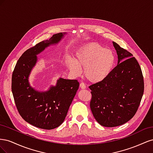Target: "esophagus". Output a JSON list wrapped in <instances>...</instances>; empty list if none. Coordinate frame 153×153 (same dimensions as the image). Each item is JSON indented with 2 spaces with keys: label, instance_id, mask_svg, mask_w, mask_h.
<instances>
[{
  "label": "esophagus",
  "instance_id": "esophagus-1",
  "mask_svg": "<svg viewBox=\"0 0 153 153\" xmlns=\"http://www.w3.org/2000/svg\"><path fill=\"white\" fill-rule=\"evenodd\" d=\"M80 87L82 89H85L86 88V86H85V84H84V82H81L80 84Z\"/></svg>",
  "mask_w": 153,
  "mask_h": 153
}]
</instances>
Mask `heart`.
I'll return each mask as SVG.
<instances>
[{"label":"heart","instance_id":"b5f03b06","mask_svg":"<svg viewBox=\"0 0 153 153\" xmlns=\"http://www.w3.org/2000/svg\"><path fill=\"white\" fill-rule=\"evenodd\" d=\"M70 71L76 76L80 75L84 69L87 80L97 83L107 77L114 66L115 55L110 49L96 43L82 46L75 55V61L68 59L67 62Z\"/></svg>","mask_w":153,"mask_h":153}]
</instances>
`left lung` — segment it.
<instances>
[{"instance_id": "8db88e82", "label": "left lung", "mask_w": 153, "mask_h": 153, "mask_svg": "<svg viewBox=\"0 0 153 153\" xmlns=\"http://www.w3.org/2000/svg\"><path fill=\"white\" fill-rule=\"evenodd\" d=\"M118 63L105 79L90 85V107L101 126L115 127L129 121L140 105L144 90L139 64L133 55L113 41Z\"/></svg>"}]
</instances>
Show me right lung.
<instances>
[{"label":"right lung","mask_w":153,"mask_h":153,"mask_svg":"<svg viewBox=\"0 0 153 153\" xmlns=\"http://www.w3.org/2000/svg\"><path fill=\"white\" fill-rule=\"evenodd\" d=\"M66 33L53 35L48 40L36 44L22 55L12 75L11 89L17 110L26 122L33 126L52 129L64 121L79 87L77 80L60 78L55 86L45 92L31 87L29 76L37 62L36 55L51 45L58 43Z\"/></svg>","instance_id":"right-lung-1"}]
</instances>
